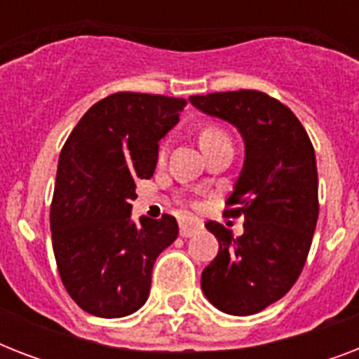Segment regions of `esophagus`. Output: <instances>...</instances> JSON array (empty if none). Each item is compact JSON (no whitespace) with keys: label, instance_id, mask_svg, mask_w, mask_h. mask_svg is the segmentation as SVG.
Listing matches in <instances>:
<instances>
[{"label":"esophagus","instance_id":"1","mask_svg":"<svg viewBox=\"0 0 359 359\" xmlns=\"http://www.w3.org/2000/svg\"><path fill=\"white\" fill-rule=\"evenodd\" d=\"M179 227H180V236L188 238V236H194L196 233H199V231L203 229V224L196 218H182L179 222Z\"/></svg>","mask_w":359,"mask_h":359}]
</instances>
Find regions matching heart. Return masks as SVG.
I'll return each instance as SVG.
<instances>
[{"mask_svg": "<svg viewBox=\"0 0 359 359\" xmlns=\"http://www.w3.org/2000/svg\"><path fill=\"white\" fill-rule=\"evenodd\" d=\"M199 143H201L203 151H205V149L222 145V143H231V140L224 130L218 128V126H212V124H208V126H205V128L201 130V134H199ZM163 156H165V149L160 151V158Z\"/></svg>", "mask_w": 359, "mask_h": 359, "instance_id": "1", "label": "heart"}]
</instances>
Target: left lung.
<instances>
[{"mask_svg": "<svg viewBox=\"0 0 359 359\" xmlns=\"http://www.w3.org/2000/svg\"><path fill=\"white\" fill-rule=\"evenodd\" d=\"M203 114L236 126L245 158L227 216H244V233L205 224L218 238V255L201 276L207 300L236 317L255 315L296 283L318 219L315 149L292 111L261 91L190 97Z\"/></svg>", "mask_w": 359, "mask_h": 359, "instance_id": "8db88e82", "label": "left lung"}]
</instances>
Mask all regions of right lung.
<instances>
[{
    "mask_svg": "<svg viewBox=\"0 0 359 359\" xmlns=\"http://www.w3.org/2000/svg\"><path fill=\"white\" fill-rule=\"evenodd\" d=\"M184 106V98L115 93L87 109L65 143L50 208L53 255L65 289L89 315L137 311L156 257L179 236L169 214L134 224L130 203Z\"/></svg>",
    "mask_w": 359,
    "mask_h": 359,
    "instance_id": "1",
    "label": "right lung"
}]
</instances>
